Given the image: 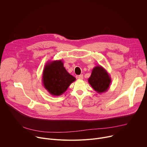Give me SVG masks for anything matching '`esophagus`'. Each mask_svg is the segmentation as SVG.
I'll list each match as a JSON object with an SVG mask.
<instances>
[{"instance_id":"34e87169","label":"esophagus","mask_w":147,"mask_h":147,"mask_svg":"<svg viewBox=\"0 0 147 147\" xmlns=\"http://www.w3.org/2000/svg\"><path fill=\"white\" fill-rule=\"evenodd\" d=\"M78 78L79 80H82L83 79V75L82 74H81V75H79L78 76Z\"/></svg>"}]
</instances>
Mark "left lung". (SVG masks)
<instances>
[{
	"label": "left lung",
	"mask_w": 147,
	"mask_h": 147,
	"mask_svg": "<svg viewBox=\"0 0 147 147\" xmlns=\"http://www.w3.org/2000/svg\"><path fill=\"white\" fill-rule=\"evenodd\" d=\"M88 81L96 92L101 94L107 92L109 88L111 77L105 69L98 65L92 69Z\"/></svg>",
	"instance_id": "1"
}]
</instances>
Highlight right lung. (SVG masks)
<instances>
[{"label": "right lung", "instance_id": "obj_1", "mask_svg": "<svg viewBox=\"0 0 147 147\" xmlns=\"http://www.w3.org/2000/svg\"><path fill=\"white\" fill-rule=\"evenodd\" d=\"M44 88L53 96H60L67 90L76 78L70 74L61 60L49 61L45 65L42 78Z\"/></svg>", "mask_w": 147, "mask_h": 147}]
</instances>
